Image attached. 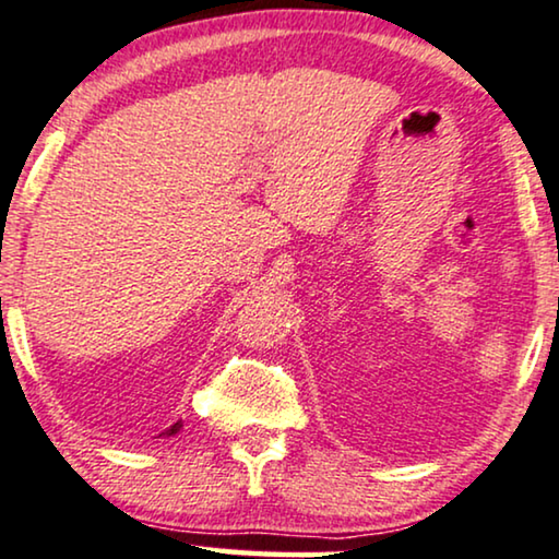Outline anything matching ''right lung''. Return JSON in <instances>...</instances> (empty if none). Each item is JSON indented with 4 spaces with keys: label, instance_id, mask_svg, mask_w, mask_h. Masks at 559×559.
<instances>
[{
    "label": "right lung",
    "instance_id": "right-lung-1",
    "mask_svg": "<svg viewBox=\"0 0 559 559\" xmlns=\"http://www.w3.org/2000/svg\"><path fill=\"white\" fill-rule=\"evenodd\" d=\"M183 427V424L181 421H176L174 424V427H170V429H166V431H163V435L160 437H174V435H178V429H181Z\"/></svg>",
    "mask_w": 559,
    "mask_h": 559
}]
</instances>
